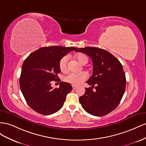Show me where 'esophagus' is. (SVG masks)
I'll list each match as a JSON object with an SVG mask.
<instances>
[{
  "label": "esophagus",
  "instance_id": "34e87169",
  "mask_svg": "<svg viewBox=\"0 0 146 146\" xmlns=\"http://www.w3.org/2000/svg\"><path fill=\"white\" fill-rule=\"evenodd\" d=\"M72 87H73V89H76V87H77V86H74V85H72Z\"/></svg>",
  "mask_w": 146,
  "mask_h": 146
}]
</instances>
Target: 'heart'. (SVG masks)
Returning <instances> with one entry per match:
<instances>
[{"label":"heart","instance_id":"heart-1","mask_svg":"<svg viewBox=\"0 0 146 146\" xmlns=\"http://www.w3.org/2000/svg\"><path fill=\"white\" fill-rule=\"evenodd\" d=\"M76 59L82 65H86L88 63V57L85 55L84 54H78L75 56ZM68 60V56H65L63 57L60 59L59 62V68L62 72H65L67 70V63ZM88 75H87V73L83 72L81 73H70L66 75L64 80L66 82L70 83L73 85L78 86L81 84L84 81L87 80Z\"/></svg>","mask_w":146,"mask_h":146}]
</instances>
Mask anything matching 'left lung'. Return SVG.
<instances>
[{"label":"left lung","instance_id":"8db88e82","mask_svg":"<svg viewBox=\"0 0 146 146\" xmlns=\"http://www.w3.org/2000/svg\"><path fill=\"white\" fill-rule=\"evenodd\" d=\"M76 52L84 53L93 62L92 75L87 81L91 88L80 97L82 107L95 116L105 115L119 105L125 90L126 79L122 65L113 55L105 49L86 47L77 49Z\"/></svg>","mask_w":146,"mask_h":146}]
</instances>
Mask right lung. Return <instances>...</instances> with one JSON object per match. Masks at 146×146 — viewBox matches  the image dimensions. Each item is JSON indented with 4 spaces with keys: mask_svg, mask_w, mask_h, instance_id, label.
Instances as JSON below:
<instances>
[{
    "mask_svg": "<svg viewBox=\"0 0 146 146\" xmlns=\"http://www.w3.org/2000/svg\"><path fill=\"white\" fill-rule=\"evenodd\" d=\"M77 49L58 46L43 47L24 60L19 78L20 88L33 110L43 115H51L63 106L66 95L73 89L72 85L60 82L59 88L53 89L51 82L59 80L60 59Z\"/></svg>",
    "mask_w": 146,
    "mask_h": 146,
    "instance_id": "obj_1",
    "label": "right lung"
}]
</instances>
